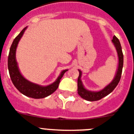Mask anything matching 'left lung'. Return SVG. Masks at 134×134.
<instances>
[{
	"label": "left lung",
	"mask_w": 134,
	"mask_h": 134,
	"mask_svg": "<svg viewBox=\"0 0 134 134\" xmlns=\"http://www.w3.org/2000/svg\"><path fill=\"white\" fill-rule=\"evenodd\" d=\"M111 41L114 43V45L116 48V52H117V54H118V65L115 76L109 84L105 87L103 90L97 91V92H93V91L87 90L83 85L82 80H81L82 71L80 69H78L79 76L78 78V93L80 97L86 100L96 101L105 97L106 96L109 95L111 92H113V90L116 88V86L118 85V82L120 81V78H121L122 71V67H123V54L122 52V47L120 41L117 38L116 36H113V39Z\"/></svg>",
	"instance_id": "left-lung-1"
}]
</instances>
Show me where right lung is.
Segmentation results:
<instances>
[{
  "label": "right lung",
  "mask_w": 134,
  "mask_h": 134,
  "mask_svg": "<svg viewBox=\"0 0 134 134\" xmlns=\"http://www.w3.org/2000/svg\"><path fill=\"white\" fill-rule=\"evenodd\" d=\"M27 28V27L24 28L20 31V33L15 38L12 44L8 56L9 73V76H10L11 80L12 81L13 84L20 93L26 96L33 98H43L51 95L57 90L60 79L63 76L64 74L68 71V69L62 71L57 79L53 83L47 86L36 84L26 79L21 74L19 70L18 63L16 61V52L18 42L20 41L22 36H23L24 32L25 31Z\"/></svg>",
  "instance_id": "obj_1"
}]
</instances>
